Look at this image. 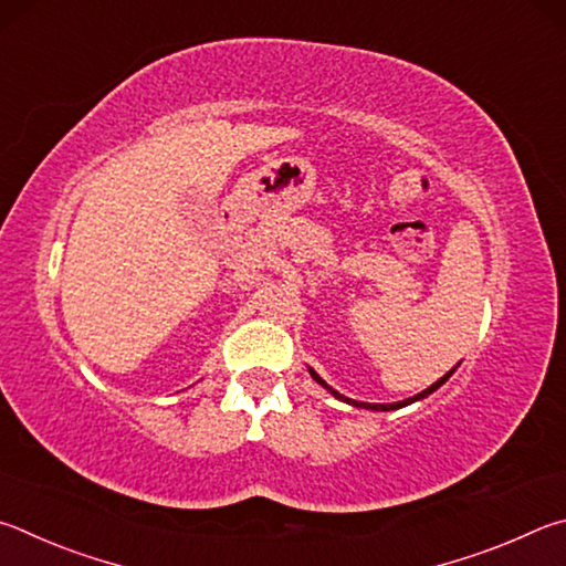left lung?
<instances>
[{
  "label": "left lung",
  "mask_w": 566,
  "mask_h": 566,
  "mask_svg": "<svg viewBox=\"0 0 566 566\" xmlns=\"http://www.w3.org/2000/svg\"><path fill=\"white\" fill-rule=\"evenodd\" d=\"M452 373H454V368H452V370H450L448 375H442V378H440L438 382H432L428 390H422V392H418V395H415V398H408V400H402V402H388V405H378V402H358V400H350V398H345V395H340L338 390H333L328 382H325V380H321V375H318V373H315V370H311V375H313V380H315V382H321L325 390H331V392H333V398H338V400H343V402H348V405H355V408H365V410H378V412L398 410V408H405V405H410V402H415V400H422V398H428V395H430V392H434V390H438V388H440V385H442L444 380H448Z\"/></svg>",
  "instance_id": "1"
}]
</instances>
